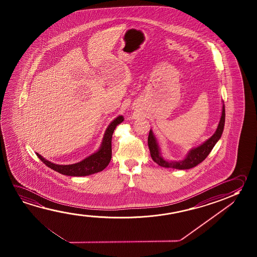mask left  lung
I'll return each mask as SVG.
<instances>
[{"instance_id": "left-lung-1", "label": "left lung", "mask_w": 257, "mask_h": 257, "mask_svg": "<svg viewBox=\"0 0 257 257\" xmlns=\"http://www.w3.org/2000/svg\"><path fill=\"white\" fill-rule=\"evenodd\" d=\"M224 125H225V106L223 103L221 116L214 134L201 145L191 149L189 152H187L185 158L180 160H165L161 155L160 145L157 142L155 135L151 129L148 137V145H149L152 160L157 164L160 165L163 168H171L175 169H190L194 168L195 166L200 164L206 159L207 156L210 154L215 144L219 142V140L222 135Z\"/></svg>"}]
</instances>
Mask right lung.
Listing matches in <instances>:
<instances>
[{"mask_svg": "<svg viewBox=\"0 0 257 257\" xmlns=\"http://www.w3.org/2000/svg\"><path fill=\"white\" fill-rule=\"evenodd\" d=\"M124 120L122 115H119L114 118L109 125L106 128L100 147L97 152H94L91 155L85 158L78 163L71 165H58L50 162L43 158L42 156L37 153V156L40 159L44 164L47 165L48 168L55 170L62 175L70 176V177H85L89 176L95 173L100 172L105 169L107 165L109 164L112 157V135L115 127Z\"/></svg>", "mask_w": 257, "mask_h": 257, "instance_id": "add662e5", "label": "right lung"}]
</instances>
